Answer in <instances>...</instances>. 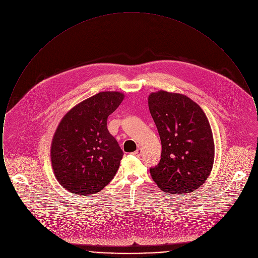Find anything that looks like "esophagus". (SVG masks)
I'll list each match as a JSON object with an SVG mask.
<instances>
[{
  "mask_svg": "<svg viewBox=\"0 0 258 258\" xmlns=\"http://www.w3.org/2000/svg\"><path fill=\"white\" fill-rule=\"evenodd\" d=\"M134 155L136 156L137 158H141V156H142V149L138 148V149L135 151V153H134Z\"/></svg>",
  "mask_w": 258,
  "mask_h": 258,
  "instance_id": "1",
  "label": "esophagus"
}]
</instances>
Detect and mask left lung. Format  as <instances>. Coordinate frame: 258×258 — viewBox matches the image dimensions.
Returning a JSON list of instances; mask_svg holds the SVG:
<instances>
[{
    "label": "left lung",
    "instance_id": "left-lung-1",
    "mask_svg": "<svg viewBox=\"0 0 258 258\" xmlns=\"http://www.w3.org/2000/svg\"><path fill=\"white\" fill-rule=\"evenodd\" d=\"M149 110L161 142L160 162L150 173L161 190L192 192L213 168L215 144L208 119L186 96L159 91L148 98Z\"/></svg>",
    "mask_w": 258,
    "mask_h": 258
}]
</instances>
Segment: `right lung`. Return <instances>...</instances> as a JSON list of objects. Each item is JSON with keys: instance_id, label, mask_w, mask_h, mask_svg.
<instances>
[{"instance_id": "right-lung-1", "label": "right lung", "mask_w": 258, "mask_h": 258, "mask_svg": "<svg viewBox=\"0 0 258 258\" xmlns=\"http://www.w3.org/2000/svg\"><path fill=\"white\" fill-rule=\"evenodd\" d=\"M120 92H100L69 111L51 144V162L59 184L90 196L114 178L123 151L107 130V118L123 101Z\"/></svg>"}]
</instances>
